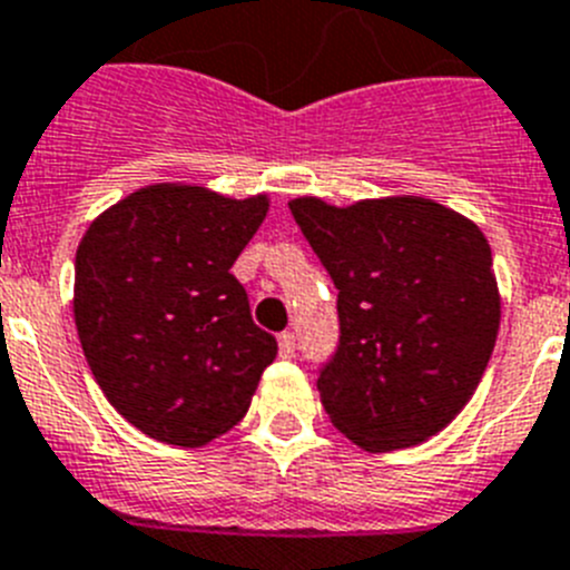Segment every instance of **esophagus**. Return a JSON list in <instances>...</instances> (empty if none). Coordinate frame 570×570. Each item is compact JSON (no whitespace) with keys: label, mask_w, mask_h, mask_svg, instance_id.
Segmentation results:
<instances>
[{"label":"esophagus","mask_w":570,"mask_h":570,"mask_svg":"<svg viewBox=\"0 0 570 570\" xmlns=\"http://www.w3.org/2000/svg\"><path fill=\"white\" fill-rule=\"evenodd\" d=\"M278 350H281V358H295V333H281Z\"/></svg>","instance_id":"esophagus-1"}]
</instances>
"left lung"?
I'll list each match as a JSON object with an SVG mask.
<instances>
[{
    "label": "left lung",
    "mask_w": 570,
    "mask_h": 570,
    "mask_svg": "<svg viewBox=\"0 0 570 570\" xmlns=\"http://www.w3.org/2000/svg\"><path fill=\"white\" fill-rule=\"evenodd\" d=\"M338 289V346L318 373L330 422L370 453L413 448L470 402L499 333L491 246L428 197L338 209L289 203Z\"/></svg>",
    "instance_id": "obj_1"
}]
</instances>
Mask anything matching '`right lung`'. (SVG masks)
Instances as JSON below:
<instances>
[{
    "label": "right lung",
    "mask_w": 570,
    "mask_h": 570,
    "mask_svg": "<svg viewBox=\"0 0 570 570\" xmlns=\"http://www.w3.org/2000/svg\"><path fill=\"white\" fill-rule=\"evenodd\" d=\"M266 209V195L157 183L114 203L79 240L73 321L88 367L117 413L157 442L200 448L235 428L278 355L229 272Z\"/></svg>",
    "instance_id": "right-lung-1"
}]
</instances>
